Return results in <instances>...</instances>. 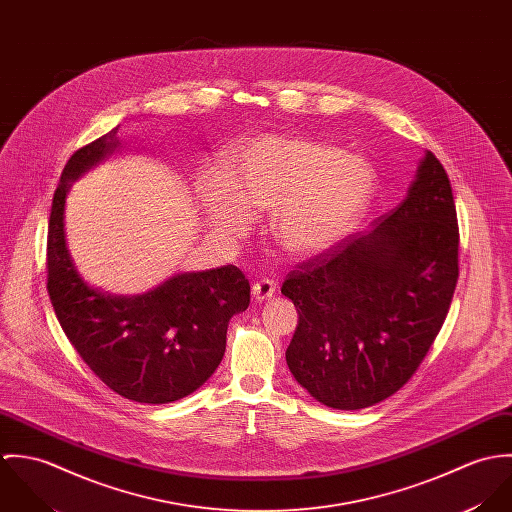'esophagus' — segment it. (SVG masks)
Wrapping results in <instances>:
<instances>
[{
	"instance_id": "esophagus-1",
	"label": "esophagus",
	"mask_w": 512,
	"mask_h": 512,
	"mask_svg": "<svg viewBox=\"0 0 512 512\" xmlns=\"http://www.w3.org/2000/svg\"><path fill=\"white\" fill-rule=\"evenodd\" d=\"M276 293V284L272 280H260L252 286V297L256 301H266Z\"/></svg>"
}]
</instances>
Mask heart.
Instances as JSON below:
<instances>
[{"label": "heart", "mask_w": 512, "mask_h": 512, "mask_svg": "<svg viewBox=\"0 0 512 512\" xmlns=\"http://www.w3.org/2000/svg\"><path fill=\"white\" fill-rule=\"evenodd\" d=\"M376 171L361 155L307 136H262L232 161V179L207 175L199 197L219 232L240 236L252 215H274L272 234L292 256L341 242L372 201Z\"/></svg>", "instance_id": "heart-1"}]
</instances>
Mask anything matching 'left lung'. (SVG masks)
Returning <instances> with one entry per match:
<instances>
[{
	"instance_id": "1",
	"label": "left lung",
	"mask_w": 512,
	"mask_h": 512,
	"mask_svg": "<svg viewBox=\"0 0 512 512\" xmlns=\"http://www.w3.org/2000/svg\"><path fill=\"white\" fill-rule=\"evenodd\" d=\"M449 177L432 151L406 199L329 250L299 262L282 293L299 313L286 361L321 404L361 410L418 370L459 278Z\"/></svg>"
}]
</instances>
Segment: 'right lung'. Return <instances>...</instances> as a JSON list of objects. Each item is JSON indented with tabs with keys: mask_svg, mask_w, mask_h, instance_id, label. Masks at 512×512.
Here are the masks:
<instances>
[{
	"mask_svg": "<svg viewBox=\"0 0 512 512\" xmlns=\"http://www.w3.org/2000/svg\"><path fill=\"white\" fill-rule=\"evenodd\" d=\"M118 128L76 149L57 185L47 234V290L55 315L90 370L116 394L167 404L195 392L217 370L232 315L250 303V284L228 264L185 272L142 295L90 288L74 268L65 238L71 181L110 155Z\"/></svg>",
	"mask_w": 512,
	"mask_h": 512,
	"instance_id": "add662e5",
	"label": "right lung"
}]
</instances>
